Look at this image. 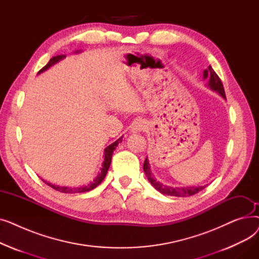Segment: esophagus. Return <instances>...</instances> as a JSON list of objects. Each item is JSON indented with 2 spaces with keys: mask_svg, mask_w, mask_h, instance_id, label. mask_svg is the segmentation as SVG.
I'll use <instances>...</instances> for the list:
<instances>
[{
  "mask_svg": "<svg viewBox=\"0 0 259 259\" xmlns=\"http://www.w3.org/2000/svg\"><path fill=\"white\" fill-rule=\"evenodd\" d=\"M145 127H146V124H145L144 120H137V121H134L133 124H132L131 131L133 133H138V132L143 131L145 129Z\"/></svg>",
  "mask_w": 259,
  "mask_h": 259,
  "instance_id": "esophagus-1",
  "label": "esophagus"
}]
</instances>
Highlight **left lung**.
<instances>
[{
  "instance_id": "obj_1",
  "label": "left lung",
  "mask_w": 259,
  "mask_h": 259,
  "mask_svg": "<svg viewBox=\"0 0 259 259\" xmlns=\"http://www.w3.org/2000/svg\"><path fill=\"white\" fill-rule=\"evenodd\" d=\"M203 79H208V86L213 91L219 92V94H221L224 99H226V93H225V89H224L222 80H221L220 76L217 75L216 72L212 69L211 66L208 67V69L203 70ZM143 168H144L146 176L148 178V181L150 182L151 185L161 194L170 195V196H178V197H188V196H191V195L198 193L206 187V186H201V187H183L182 188V187H169V186L162 185L154 179V176L151 173L150 166H149V161H148L147 157L145 159Z\"/></svg>"
}]
</instances>
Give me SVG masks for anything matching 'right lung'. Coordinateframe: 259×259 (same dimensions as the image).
<instances>
[{
    "label": "right lung",
    "instance_id": "add662e5",
    "mask_svg": "<svg viewBox=\"0 0 259 259\" xmlns=\"http://www.w3.org/2000/svg\"><path fill=\"white\" fill-rule=\"evenodd\" d=\"M78 52V51H76ZM66 57L65 56H57V57H53L46 66H44L42 69H40L38 71L37 74L44 72L45 70H47L48 68H50L51 66H53L54 64H57L58 62H60L61 60L65 59ZM122 141V137L119 138L117 141H115L114 143H112L111 145H109L104 151V162H103V166H102V169H101V172L99 173V175L97 176L93 180V182H91L90 184L86 185V186H80V187H62V186H57V185H52L50 183H47L46 181L42 180L46 185H48L49 187L53 188L54 190H57V191H60L62 193H81V192H88L90 191V190H93L94 188H97L102 182L103 180L105 179V176L108 172V169L109 167H110V164H111V158H112V154H113V151L115 150L116 146L118 145V143H120Z\"/></svg>",
    "mask_w": 259,
    "mask_h": 259
}]
</instances>
